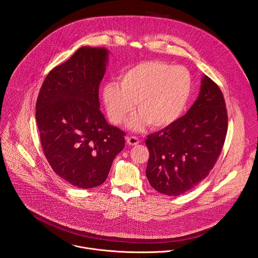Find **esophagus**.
Masks as SVG:
<instances>
[{
  "label": "esophagus",
  "mask_w": 258,
  "mask_h": 258,
  "mask_svg": "<svg viewBox=\"0 0 258 258\" xmlns=\"http://www.w3.org/2000/svg\"><path fill=\"white\" fill-rule=\"evenodd\" d=\"M126 142L130 146H136L140 143V140L137 138V137H134V136H131V137H127L126 138Z\"/></svg>",
  "instance_id": "esophagus-1"
}]
</instances>
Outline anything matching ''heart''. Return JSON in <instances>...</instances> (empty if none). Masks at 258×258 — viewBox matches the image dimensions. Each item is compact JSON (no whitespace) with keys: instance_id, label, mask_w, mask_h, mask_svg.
Listing matches in <instances>:
<instances>
[{"instance_id":"b5f03b06","label":"heart","mask_w":258,"mask_h":258,"mask_svg":"<svg viewBox=\"0 0 258 258\" xmlns=\"http://www.w3.org/2000/svg\"><path fill=\"white\" fill-rule=\"evenodd\" d=\"M192 92L189 70L179 65L150 60L122 70L117 82H108L102 89V99L109 120L121 124L137 106L138 113L127 122L133 131L147 124L163 128L182 113Z\"/></svg>"}]
</instances>
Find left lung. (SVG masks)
Wrapping results in <instances>:
<instances>
[{"instance_id": "1", "label": "left lung", "mask_w": 258, "mask_h": 258, "mask_svg": "<svg viewBox=\"0 0 258 258\" xmlns=\"http://www.w3.org/2000/svg\"><path fill=\"white\" fill-rule=\"evenodd\" d=\"M227 131L223 93L203 76L199 96L188 112L145 141L150 153L146 175L152 188L178 196L197 186L214 166Z\"/></svg>"}]
</instances>
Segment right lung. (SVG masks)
<instances>
[{
  "instance_id": "right-lung-1",
  "label": "right lung",
  "mask_w": 258,
  "mask_h": 258,
  "mask_svg": "<svg viewBox=\"0 0 258 258\" xmlns=\"http://www.w3.org/2000/svg\"><path fill=\"white\" fill-rule=\"evenodd\" d=\"M109 51L82 47L45 79L35 118L45 156L70 185H102L124 148L125 133L109 124L100 110L99 86Z\"/></svg>"
}]
</instances>
